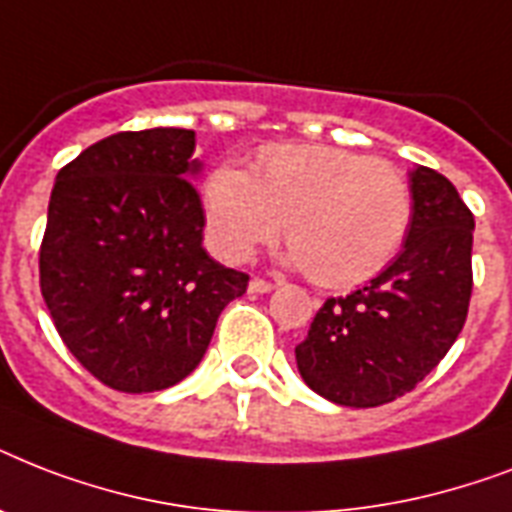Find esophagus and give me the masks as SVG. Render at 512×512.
<instances>
[{
  "label": "esophagus",
  "instance_id": "1",
  "mask_svg": "<svg viewBox=\"0 0 512 512\" xmlns=\"http://www.w3.org/2000/svg\"><path fill=\"white\" fill-rule=\"evenodd\" d=\"M271 289H273L271 281L260 279V276H255V279L249 281V292H252V295H265V292H271Z\"/></svg>",
  "mask_w": 512,
  "mask_h": 512
}]
</instances>
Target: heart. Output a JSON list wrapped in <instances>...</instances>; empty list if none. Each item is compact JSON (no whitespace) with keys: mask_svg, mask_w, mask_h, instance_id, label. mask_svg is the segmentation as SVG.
<instances>
[{"mask_svg":"<svg viewBox=\"0 0 512 512\" xmlns=\"http://www.w3.org/2000/svg\"><path fill=\"white\" fill-rule=\"evenodd\" d=\"M212 247L228 263L284 236L292 263L329 289L364 284L401 252L412 183L393 164L337 146H271L252 175L223 164L204 183Z\"/></svg>","mask_w":512,"mask_h":512,"instance_id":"b5f03b06","label":"heart"}]
</instances>
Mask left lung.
Wrapping results in <instances>:
<instances>
[{"mask_svg":"<svg viewBox=\"0 0 512 512\" xmlns=\"http://www.w3.org/2000/svg\"><path fill=\"white\" fill-rule=\"evenodd\" d=\"M401 255L366 287L327 297L295 348L308 388L340 406H380L417 388L449 353L473 295V212L441 172H412Z\"/></svg>","mask_w":512,"mask_h":512,"instance_id":"1","label":"left lung"}]
</instances>
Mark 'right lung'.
<instances>
[{
    "label": "right lung",
    "mask_w": 512,
    "mask_h": 512,
    "mask_svg": "<svg viewBox=\"0 0 512 512\" xmlns=\"http://www.w3.org/2000/svg\"><path fill=\"white\" fill-rule=\"evenodd\" d=\"M193 148V130L116 132L52 185L39 247L44 303L76 361L122 393L188 377L217 316L247 292V273L201 247Z\"/></svg>",
    "instance_id": "right-lung-1"
}]
</instances>
